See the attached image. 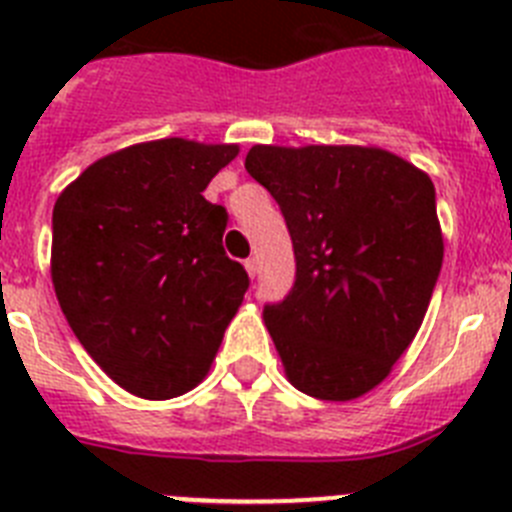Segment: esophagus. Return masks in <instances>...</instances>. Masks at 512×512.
Listing matches in <instances>:
<instances>
[{"instance_id":"obj_1","label":"esophagus","mask_w":512,"mask_h":512,"mask_svg":"<svg viewBox=\"0 0 512 512\" xmlns=\"http://www.w3.org/2000/svg\"><path fill=\"white\" fill-rule=\"evenodd\" d=\"M243 266H246L248 277H251V279L259 274V261H256V259H246V261H243Z\"/></svg>"}]
</instances>
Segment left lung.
I'll list each match as a JSON object with an SVG mask.
<instances>
[{
  "mask_svg": "<svg viewBox=\"0 0 512 512\" xmlns=\"http://www.w3.org/2000/svg\"><path fill=\"white\" fill-rule=\"evenodd\" d=\"M246 171L295 248V284L264 307L287 379L318 400L366 395L413 343L441 274L433 182L366 146H253Z\"/></svg>",
  "mask_w": 512,
  "mask_h": 512,
  "instance_id": "1",
  "label": "left lung"
}]
</instances>
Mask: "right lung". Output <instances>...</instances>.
Returning <instances> with one entry per match:
<instances>
[{"instance_id":"right-lung-1","label":"right lung","mask_w":512,"mask_h":512,"mask_svg":"<svg viewBox=\"0 0 512 512\" xmlns=\"http://www.w3.org/2000/svg\"><path fill=\"white\" fill-rule=\"evenodd\" d=\"M238 146L164 138L99 158L53 207L51 277L74 336L130 395L169 400L205 379L248 274L228 212L202 197Z\"/></svg>"}]
</instances>
